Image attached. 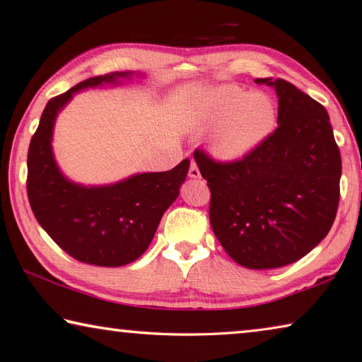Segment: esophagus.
I'll use <instances>...</instances> for the list:
<instances>
[{
  "instance_id": "obj_1",
  "label": "esophagus",
  "mask_w": 362,
  "mask_h": 362,
  "mask_svg": "<svg viewBox=\"0 0 362 362\" xmlns=\"http://www.w3.org/2000/svg\"><path fill=\"white\" fill-rule=\"evenodd\" d=\"M188 175L191 177V179H199V177H201V171H199V168H197V165H196V161H191Z\"/></svg>"
}]
</instances>
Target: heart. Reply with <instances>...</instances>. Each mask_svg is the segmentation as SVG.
<instances>
[{
    "label": "heart",
    "instance_id": "b5f03b06",
    "mask_svg": "<svg viewBox=\"0 0 362 362\" xmlns=\"http://www.w3.org/2000/svg\"><path fill=\"white\" fill-rule=\"evenodd\" d=\"M191 117L199 126L218 122L211 135V149L218 157L238 160L263 144L276 124V107L259 91L222 86L209 90L193 105Z\"/></svg>",
    "mask_w": 362,
    "mask_h": 362
}]
</instances>
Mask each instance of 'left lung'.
<instances>
[{"label":"left lung","mask_w":362,"mask_h":362,"mask_svg":"<svg viewBox=\"0 0 362 362\" xmlns=\"http://www.w3.org/2000/svg\"><path fill=\"white\" fill-rule=\"evenodd\" d=\"M279 96V127L249 156L194 160L210 188V222L230 258L249 269L294 263L324 240L339 205L341 152L325 107L284 79H255Z\"/></svg>","instance_id":"obj_1"}]
</instances>
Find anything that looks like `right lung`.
Returning <instances> with one entry per match:
<instances>
[{
	"mask_svg": "<svg viewBox=\"0 0 362 362\" xmlns=\"http://www.w3.org/2000/svg\"><path fill=\"white\" fill-rule=\"evenodd\" d=\"M130 76H95L49 99L28 151L26 188L35 219L68 255L93 266L118 267L143 255L189 168L185 158L171 171L136 174L115 185L90 188L66 180L59 171L51 149L57 113L76 91Z\"/></svg>",
	"mask_w": 362,
	"mask_h": 362,
	"instance_id": "obj_1",
	"label": "right lung"
}]
</instances>
